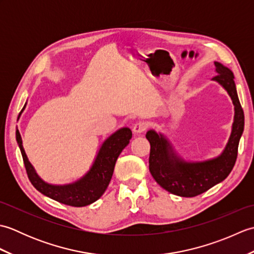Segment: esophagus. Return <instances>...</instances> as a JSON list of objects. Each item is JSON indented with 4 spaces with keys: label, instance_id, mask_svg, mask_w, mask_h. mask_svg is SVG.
Segmentation results:
<instances>
[{
    "label": "esophagus",
    "instance_id": "34e87169",
    "mask_svg": "<svg viewBox=\"0 0 254 254\" xmlns=\"http://www.w3.org/2000/svg\"><path fill=\"white\" fill-rule=\"evenodd\" d=\"M148 128V124L144 121H138L133 126V132L135 134H141Z\"/></svg>",
    "mask_w": 254,
    "mask_h": 254
}]
</instances>
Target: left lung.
I'll return each mask as SVG.
<instances>
[{
    "mask_svg": "<svg viewBox=\"0 0 254 254\" xmlns=\"http://www.w3.org/2000/svg\"><path fill=\"white\" fill-rule=\"evenodd\" d=\"M214 64L217 75L213 79L227 90L235 106L233 131L223 154L203 163H187L176 156L171 145L163 135H158L153 130L146 134L150 144V174L161 188L183 197L196 196L225 180L233 170L238 156V145L245 127V115L237 95L235 76L223 64Z\"/></svg>",
    "mask_w": 254,
    "mask_h": 254,
    "instance_id": "left-lung-1",
    "label": "left lung"
}]
</instances>
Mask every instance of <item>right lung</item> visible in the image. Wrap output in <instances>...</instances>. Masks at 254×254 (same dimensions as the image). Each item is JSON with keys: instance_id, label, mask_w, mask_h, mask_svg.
Segmentation results:
<instances>
[{"instance_id": "obj_1", "label": "right lung", "mask_w": 254, "mask_h": 254, "mask_svg": "<svg viewBox=\"0 0 254 254\" xmlns=\"http://www.w3.org/2000/svg\"><path fill=\"white\" fill-rule=\"evenodd\" d=\"M131 138L132 131L128 127H123L113 133L102 144L94 165L82 179L66 186H51L42 181L37 176L32 166L27 159L23 145H21L23 142H21L19 131L16 130V139H17L27 176H28L31 185L38 191L50 198L74 207H82L94 203L105 193L112 178L119 155L130 143Z\"/></svg>"}]
</instances>
